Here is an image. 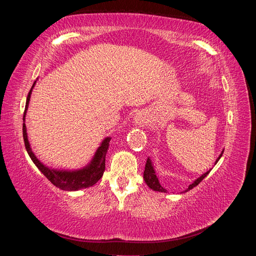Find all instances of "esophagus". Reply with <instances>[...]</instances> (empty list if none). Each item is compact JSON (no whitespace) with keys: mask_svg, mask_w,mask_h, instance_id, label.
I'll use <instances>...</instances> for the list:
<instances>
[{"mask_svg":"<svg viewBox=\"0 0 256 256\" xmlns=\"http://www.w3.org/2000/svg\"><path fill=\"white\" fill-rule=\"evenodd\" d=\"M134 122L138 126H144L148 122V120H147V118L144 114H138L134 118Z\"/></svg>","mask_w":256,"mask_h":256,"instance_id":"esophagus-1","label":"esophagus"}]
</instances>
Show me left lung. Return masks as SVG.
<instances>
[{
  "label": "left lung",
  "mask_w": 256,
  "mask_h": 256,
  "mask_svg": "<svg viewBox=\"0 0 256 256\" xmlns=\"http://www.w3.org/2000/svg\"><path fill=\"white\" fill-rule=\"evenodd\" d=\"M223 152H224V150H222V152L220 154V156L218 157V159L216 160V162H218V161H219V159L221 158ZM210 171H212V170H209V171H207L206 173H204L202 176H200V177L198 178V180H196L194 182H193L189 186V187L184 190V192H187V191H189V190L193 189L194 187H196V186L204 180V178L209 174V172H210ZM143 177H144V180H145V182L147 184V186H148V187H150V189H152L154 191L166 192V189H164V188L162 187V186L160 184V182H159V180H158V177L156 176V173H154V170L152 164V161H150V158H147Z\"/></svg>",
  "instance_id": "obj_1"
}]
</instances>
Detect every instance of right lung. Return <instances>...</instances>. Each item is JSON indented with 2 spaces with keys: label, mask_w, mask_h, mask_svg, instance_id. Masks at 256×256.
Here are the masks:
<instances>
[{
  "label": "right lung",
  "mask_w": 256,
  "mask_h": 256,
  "mask_svg": "<svg viewBox=\"0 0 256 256\" xmlns=\"http://www.w3.org/2000/svg\"><path fill=\"white\" fill-rule=\"evenodd\" d=\"M35 82L33 84L32 88L30 90L28 95L26 98V110L24 114H23V140H24V145L28 156L32 159V161L35 164V166L40 168V171L48 178L56 187L65 190V191H76L80 190L83 188H88L94 186L100 178L102 177L104 168H106V154L109 148V143L111 138H106L102 141V145L98 147V150L95 154L94 158L90 161V164L81 170H76V171H60V170H53L48 166H44L42 162L36 158L34 152L30 148L28 140V134H26V114L28 106V102L30 98V94H32V90L34 88Z\"/></svg>",
  "instance_id": "obj_1"
}]
</instances>
